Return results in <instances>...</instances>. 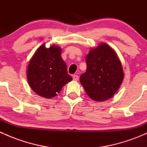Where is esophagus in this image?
I'll list each match as a JSON object with an SVG mask.
<instances>
[{"label":"esophagus","instance_id":"34e87169","mask_svg":"<svg viewBox=\"0 0 147 147\" xmlns=\"http://www.w3.org/2000/svg\"><path fill=\"white\" fill-rule=\"evenodd\" d=\"M72 78H73V80L75 81H78V80H79V76L76 75H74L73 76H72Z\"/></svg>","mask_w":147,"mask_h":147}]
</instances>
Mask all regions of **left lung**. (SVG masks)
I'll return each mask as SVG.
<instances>
[{
    "label": "left lung",
    "instance_id": "obj_1",
    "mask_svg": "<svg viewBox=\"0 0 147 147\" xmlns=\"http://www.w3.org/2000/svg\"><path fill=\"white\" fill-rule=\"evenodd\" d=\"M87 70L80 78L87 95L96 102L113 97L122 83L124 74L116 52L106 43L92 48L86 56Z\"/></svg>",
    "mask_w": 147,
    "mask_h": 147
}]
</instances>
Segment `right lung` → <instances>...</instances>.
<instances>
[{"instance_id":"right-lung-1","label":"right lung","mask_w":147,"mask_h":147,"mask_svg":"<svg viewBox=\"0 0 147 147\" xmlns=\"http://www.w3.org/2000/svg\"><path fill=\"white\" fill-rule=\"evenodd\" d=\"M61 48L52 45L40 46L30 59L27 69L28 84L38 95L47 99L55 97L72 78L61 57Z\"/></svg>"}]
</instances>
